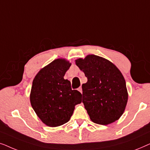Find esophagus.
I'll return each instance as SVG.
<instances>
[{
	"label": "esophagus",
	"mask_w": 150,
	"mask_h": 150,
	"mask_svg": "<svg viewBox=\"0 0 150 150\" xmlns=\"http://www.w3.org/2000/svg\"><path fill=\"white\" fill-rule=\"evenodd\" d=\"M78 90H79V91L80 92H81V93H83V89H82V87H80L79 88V89H78Z\"/></svg>",
	"instance_id": "obj_1"
}]
</instances>
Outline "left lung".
<instances>
[{
    "label": "left lung",
    "mask_w": 150,
    "mask_h": 150,
    "mask_svg": "<svg viewBox=\"0 0 150 150\" xmlns=\"http://www.w3.org/2000/svg\"><path fill=\"white\" fill-rule=\"evenodd\" d=\"M87 82L82 85L83 103L92 122L107 125L117 120L128 102V91L122 74L109 61L88 55L76 61Z\"/></svg>",
    "instance_id": "obj_1"
}]
</instances>
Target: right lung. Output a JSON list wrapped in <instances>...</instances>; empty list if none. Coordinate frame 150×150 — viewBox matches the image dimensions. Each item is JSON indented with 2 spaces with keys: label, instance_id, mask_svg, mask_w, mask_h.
<instances>
[{
  "label": "right lung",
  "instance_id": "1",
  "mask_svg": "<svg viewBox=\"0 0 150 150\" xmlns=\"http://www.w3.org/2000/svg\"><path fill=\"white\" fill-rule=\"evenodd\" d=\"M70 65L65 59L53 61L41 69L33 81L30 104L40 120L48 126L67 123L75 105L82 102V94L71 89L70 81L63 78Z\"/></svg>",
  "mask_w": 150,
  "mask_h": 150
}]
</instances>
